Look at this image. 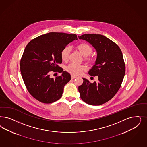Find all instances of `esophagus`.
Returning <instances> with one entry per match:
<instances>
[{
    "mask_svg": "<svg viewBox=\"0 0 147 147\" xmlns=\"http://www.w3.org/2000/svg\"><path fill=\"white\" fill-rule=\"evenodd\" d=\"M71 79H75V78H76V76H73V75H71Z\"/></svg>",
    "mask_w": 147,
    "mask_h": 147,
    "instance_id": "esophagus-1",
    "label": "esophagus"
}]
</instances>
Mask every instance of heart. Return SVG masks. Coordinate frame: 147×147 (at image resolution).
Here are the masks:
<instances>
[{"instance_id":"b5f03b06","label":"heart","mask_w":147,"mask_h":147,"mask_svg":"<svg viewBox=\"0 0 147 147\" xmlns=\"http://www.w3.org/2000/svg\"><path fill=\"white\" fill-rule=\"evenodd\" d=\"M76 49L79 51L82 55L85 57V60L87 62L92 63L94 62V58L89 56L92 52V48L88 44L86 43H81L76 46ZM70 48L65 47L62 49L61 52V59L63 61L67 62L69 59V56L70 54ZM86 69V67L84 65H79L74 63H71L67 67L66 70L73 75L78 76Z\"/></svg>"}]
</instances>
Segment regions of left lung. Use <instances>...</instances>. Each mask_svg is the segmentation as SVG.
<instances>
[{"mask_svg": "<svg viewBox=\"0 0 147 147\" xmlns=\"http://www.w3.org/2000/svg\"><path fill=\"white\" fill-rule=\"evenodd\" d=\"M78 37L96 49V61L88 74L98 77L93 83L82 78L83 84L78 87L80 98L89 105H100L111 100L121 87L125 72L123 54L118 46L104 36L87 34Z\"/></svg>", "mask_w": 147, "mask_h": 147, "instance_id": "1", "label": "left lung"}]
</instances>
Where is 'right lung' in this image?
Instances as JSON below:
<instances>
[{
	"mask_svg": "<svg viewBox=\"0 0 147 147\" xmlns=\"http://www.w3.org/2000/svg\"><path fill=\"white\" fill-rule=\"evenodd\" d=\"M78 40L76 34L51 32L32 40L26 46L20 62V72L31 95L43 103L61 98L63 88L70 81V74L59 66L61 52L68 44ZM51 71L62 74L51 78Z\"/></svg>",
	"mask_w": 147,
	"mask_h": 147,
	"instance_id": "add662e5",
	"label": "right lung"
}]
</instances>
